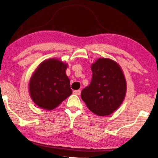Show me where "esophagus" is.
<instances>
[{
    "label": "esophagus",
    "mask_w": 158,
    "mask_h": 158,
    "mask_svg": "<svg viewBox=\"0 0 158 158\" xmlns=\"http://www.w3.org/2000/svg\"><path fill=\"white\" fill-rule=\"evenodd\" d=\"M73 93L76 95H80L81 94V90H74Z\"/></svg>",
    "instance_id": "obj_1"
}]
</instances>
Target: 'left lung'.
Instances as JSON below:
<instances>
[{
	"mask_svg": "<svg viewBox=\"0 0 158 158\" xmlns=\"http://www.w3.org/2000/svg\"><path fill=\"white\" fill-rule=\"evenodd\" d=\"M92 81L82 90L81 98L87 108L99 116L109 115L122 104L127 92L123 69L113 59L99 58L92 64Z\"/></svg>",
	"mask_w": 158,
	"mask_h": 158,
	"instance_id": "8db88e82",
	"label": "left lung"
}]
</instances>
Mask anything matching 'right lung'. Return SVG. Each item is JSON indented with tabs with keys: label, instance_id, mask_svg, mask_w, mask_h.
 Listing matches in <instances>:
<instances>
[{
	"label": "right lung",
	"instance_id": "1",
	"mask_svg": "<svg viewBox=\"0 0 158 158\" xmlns=\"http://www.w3.org/2000/svg\"><path fill=\"white\" fill-rule=\"evenodd\" d=\"M68 64L57 58H50L38 66L28 82V92L35 104L52 110L72 94L66 76Z\"/></svg>",
	"mask_w": 158,
	"mask_h": 158
}]
</instances>
